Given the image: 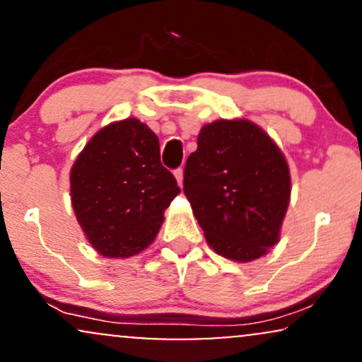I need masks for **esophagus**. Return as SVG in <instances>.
Listing matches in <instances>:
<instances>
[{
	"label": "esophagus",
	"instance_id": "34e87169",
	"mask_svg": "<svg viewBox=\"0 0 362 362\" xmlns=\"http://www.w3.org/2000/svg\"><path fill=\"white\" fill-rule=\"evenodd\" d=\"M173 175H175L177 182H178V185L182 187V184H184V170H182V168H177L175 172H173Z\"/></svg>",
	"mask_w": 362,
	"mask_h": 362
}]
</instances>
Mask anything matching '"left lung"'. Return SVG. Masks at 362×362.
I'll list each match as a JSON object with an SVG mask.
<instances>
[{"instance_id": "8db88e82", "label": "left lung", "mask_w": 362, "mask_h": 362, "mask_svg": "<svg viewBox=\"0 0 362 362\" xmlns=\"http://www.w3.org/2000/svg\"><path fill=\"white\" fill-rule=\"evenodd\" d=\"M184 192L216 253L236 262L265 255L279 240L291 178L276 143L248 120L201 129L187 158Z\"/></svg>"}]
</instances>
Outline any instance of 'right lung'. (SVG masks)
Returning <instances> with one entry per match:
<instances>
[{"label": "right lung", "mask_w": 362, "mask_h": 362, "mask_svg": "<svg viewBox=\"0 0 362 362\" xmlns=\"http://www.w3.org/2000/svg\"><path fill=\"white\" fill-rule=\"evenodd\" d=\"M180 192L161 165L155 132L138 119L109 124L71 168V202L86 238L103 257L127 259L153 243Z\"/></svg>", "instance_id": "1"}]
</instances>
